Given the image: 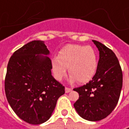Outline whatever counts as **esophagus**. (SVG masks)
<instances>
[{
  "instance_id": "esophagus-1",
  "label": "esophagus",
  "mask_w": 129,
  "mask_h": 129,
  "mask_svg": "<svg viewBox=\"0 0 129 129\" xmlns=\"http://www.w3.org/2000/svg\"><path fill=\"white\" fill-rule=\"evenodd\" d=\"M72 91V89L71 88H69V87H65V92L66 93H68Z\"/></svg>"
}]
</instances>
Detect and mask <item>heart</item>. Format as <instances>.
Listing matches in <instances>:
<instances>
[{
  "mask_svg": "<svg viewBox=\"0 0 129 129\" xmlns=\"http://www.w3.org/2000/svg\"><path fill=\"white\" fill-rule=\"evenodd\" d=\"M98 55L92 47L68 44L59 52L57 57L51 61L54 78L61 81L67 74L70 75V82L86 83L95 76L98 69Z\"/></svg>",
  "mask_w": 129,
  "mask_h": 129,
  "instance_id": "b5f03b06",
  "label": "heart"
}]
</instances>
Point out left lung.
<instances>
[{
	"mask_svg": "<svg viewBox=\"0 0 129 129\" xmlns=\"http://www.w3.org/2000/svg\"><path fill=\"white\" fill-rule=\"evenodd\" d=\"M92 42L99 51L97 72L86 85L74 88L79 93L74 107L82 118L97 121L106 118L116 106L121 91L123 74L114 52L102 43Z\"/></svg>",
	"mask_w": 129,
	"mask_h": 129,
	"instance_id": "left-lung-1",
	"label": "left lung"
}]
</instances>
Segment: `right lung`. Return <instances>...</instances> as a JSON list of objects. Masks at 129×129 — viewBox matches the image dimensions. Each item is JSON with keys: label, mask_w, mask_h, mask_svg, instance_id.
<instances>
[{"label": "right lung", "mask_w": 129, "mask_h": 129, "mask_svg": "<svg viewBox=\"0 0 129 129\" xmlns=\"http://www.w3.org/2000/svg\"><path fill=\"white\" fill-rule=\"evenodd\" d=\"M50 52L43 41L27 43L9 59L5 92L13 111L30 124H41L52 116L64 87L52 75Z\"/></svg>", "instance_id": "obj_1"}]
</instances>
